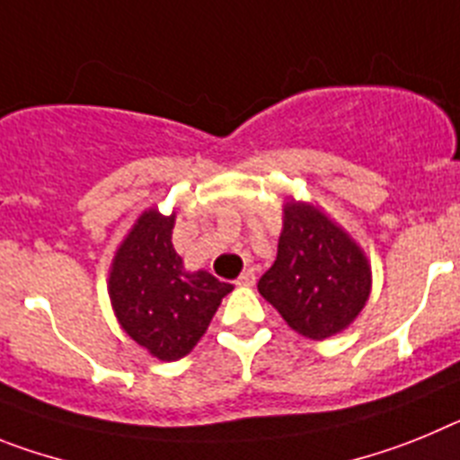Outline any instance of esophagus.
<instances>
[{"mask_svg":"<svg viewBox=\"0 0 460 460\" xmlns=\"http://www.w3.org/2000/svg\"><path fill=\"white\" fill-rule=\"evenodd\" d=\"M254 279H257V275H254V270H252V269H247V270H243L241 278L235 279V285L252 287V285H254Z\"/></svg>","mask_w":460,"mask_h":460,"instance_id":"34e87169","label":"esophagus"}]
</instances>
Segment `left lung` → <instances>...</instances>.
I'll use <instances>...</instances> for the list:
<instances>
[{"label": "left lung", "mask_w": 460, "mask_h": 460, "mask_svg": "<svg viewBox=\"0 0 460 460\" xmlns=\"http://www.w3.org/2000/svg\"><path fill=\"white\" fill-rule=\"evenodd\" d=\"M370 263L349 234L313 203L287 201L275 263L259 294L287 324L326 341L358 317L370 296Z\"/></svg>", "instance_id": "8db88e82"}]
</instances>
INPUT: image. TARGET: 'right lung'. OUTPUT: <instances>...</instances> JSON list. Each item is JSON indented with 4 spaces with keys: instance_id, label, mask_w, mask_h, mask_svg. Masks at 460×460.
I'll list each match as a JSON object with an SVG mask.
<instances>
[{
    "instance_id": "1",
    "label": "right lung",
    "mask_w": 460,
    "mask_h": 460,
    "mask_svg": "<svg viewBox=\"0 0 460 460\" xmlns=\"http://www.w3.org/2000/svg\"><path fill=\"white\" fill-rule=\"evenodd\" d=\"M173 225L175 213L146 210L118 247L109 275L119 326L159 361L187 357L234 289L206 270H185L171 243Z\"/></svg>"
}]
</instances>
